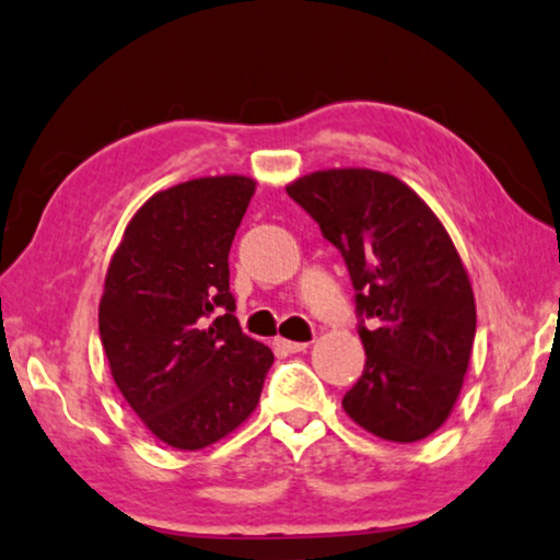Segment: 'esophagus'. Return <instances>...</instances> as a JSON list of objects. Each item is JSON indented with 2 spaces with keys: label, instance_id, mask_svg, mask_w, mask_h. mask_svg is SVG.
Listing matches in <instances>:
<instances>
[{
  "label": "esophagus",
  "instance_id": "obj_1",
  "mask_svg": "<svg viewBox=\"0 0 560 560\" xmlns=\"http://www.w3.org/2000/svg\"><path fill=\"white\" fill-rule=\"evenodd\" d=\"M277 348H281L283 352H304L310 348V342H291V340H277Z\"/></svg>",
  "mask_w": 560,
  "mask_h": 560
}]
</instances>
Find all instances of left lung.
<instances>
[{"instance_id": "left-lung-1", "label": "left lung", "mask_w": 560, "mask_h": 560, "mask_svg": "<svg viewBox=\"0 0 560 560\" xmlns=\"http://www.w3.org/2000/svg\"><path fill=\"white\" fill-rule=\"evenodd\" d=\"M287 192L340 250L355 289L365 368L345 411L388 441L434 434L477 332L467 271L444 225L411 187L373 170L314 172Z\"/></svg>"}]
</instances>
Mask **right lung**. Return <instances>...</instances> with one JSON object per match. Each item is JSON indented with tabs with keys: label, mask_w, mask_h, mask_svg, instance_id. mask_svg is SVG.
I'll list each match as a JSON object with an SVG mask.
<instances>
[{
	"label": "right lung",
	"mask_w": 560,
	"mask_h": 560,
	"mask_svg": "<svg viewBox=\"0 0 560 560\" xmlns=\"http://www.w3.org/2000/svg\"><path fill=\"white\" fill-rule=\"evenodd\" d=\"M256 183L202 177L156 192L126 228L98 306L126 404L175 448H202L254 411L273 352L235 319L228 254Z\"/></svg>",
	"instance_id": "1"
}]
</instances>
